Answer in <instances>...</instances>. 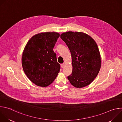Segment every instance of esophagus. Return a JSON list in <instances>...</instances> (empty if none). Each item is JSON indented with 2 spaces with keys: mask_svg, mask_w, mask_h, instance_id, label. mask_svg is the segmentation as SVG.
<instances>
[{
  "mask_svg": "<svg viewBox=\"0 0 122 122\" xmlns=\"http://www.w3.org/2000/svg\"><path fill=\"white\" fill-rule=\"evenodd\" d=\"M64 66H65V64H61V66L62 68H63L64 67Z\"/></svg>",
  "mask_w": 122,
  "mask_h": 122,
  "instance_id": "esophagus-1",
  "label": "esophagus"
}]
</instances>
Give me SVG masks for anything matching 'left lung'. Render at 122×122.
Instances as JSON below:
<instances>
[{
	"label": "left lung",
	"mask_w": 122,
	"mask_h": 122,
	"mask_svg": "<svg viewBox=\"0 0 122 122\" xmlns=\"http://www.w3.org/2000/svg\"><path fill=\"white\" fill-rule=\"evenodd\" d=\"M71 53L72 72L67 77L70 83L81 88L89 85L96 78L101 67V56L94 40L81 32L68 31L61 34Z\"/></svg>",
	"instance_id": "8db88e82"
}]
</instances>
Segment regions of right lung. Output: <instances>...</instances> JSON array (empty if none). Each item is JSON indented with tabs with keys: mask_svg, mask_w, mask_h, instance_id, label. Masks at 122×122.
Listing matches in <instances>:
<instances>
[{
	"mask_svg": "<svg viewBox=\"0 0 122 122\" xmlns=\"http://www.w3.org/2000/svg\"><path fill=\"white\" fill-rule=\"evenodd\" d=\"M57 32H42L34 35L26 43L22 55L23 70L35 84L45 87L53 82L60 71L53 48L59 38Z\"/></svg>",
	"mask_w": 122,
	"mask_h": 122,
	"instance_id": "add662e5",
	"label": "right lung"
}]
</instances>
